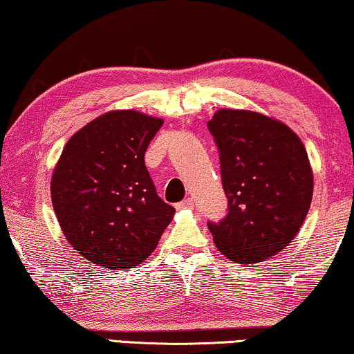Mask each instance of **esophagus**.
<instances>
[{
  "label": "esophagus",
  "instance_id": "esophagus-1",
  "mask_svg": "<svg viewBox=\"0 0 354 354\" xmlns=\"http://www.w3.org/2000/svg\"><path fill=\"white\" fill-rule=\"evenodd\" d=\"M194 207V199L193 198H187L183 199L182 203L177 204V209H193Z\"/></svg>",
  "mask_w": 354,
  "mask_h": 354
}]
</instances>
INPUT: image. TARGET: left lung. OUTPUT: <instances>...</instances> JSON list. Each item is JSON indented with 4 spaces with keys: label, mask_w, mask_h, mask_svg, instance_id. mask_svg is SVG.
<instances>
[{
    "label": "left lung",
    "mask_w": 354,
    "mask_h": 354,
    "mask_svg": "<svg viewBox=\"0 0 354 354\" xmlns=\"http://www.w3.org/2000/svg\"><path fill=\"white\" fill-rule=\"evenodd\" d=\"M218 147L227 214L209 221L215 245L237 264L281 252L301 230L313 196L302 140L285 123L252 111L221 109L207 123Z\"/></svg>",
    "instance_id": "left-lung-1"
}]
</instances>
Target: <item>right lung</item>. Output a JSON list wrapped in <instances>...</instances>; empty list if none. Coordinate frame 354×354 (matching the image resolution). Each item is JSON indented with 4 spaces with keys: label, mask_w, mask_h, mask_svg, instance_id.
I'll list each match as a JSON object with an SVG mask.
<instances>
[{
    "label": "right lung",
    "mask_w": 354,
    "mask_h": 354,
    "mask_svg": "<svg viewBox=\"0 0 354 354\" xmlns=\"http://www.w3.org/2000/svg\"><path fill=\"white\" fill-rule=\"evenodd\" d=\"M161 118L112 111L64 145L52 176V204L68 242L90 263L129 269L158 245L176 209L158 194L144 155Z\"/></svg>",
    "instance_id": "1"
}]
</instances>
